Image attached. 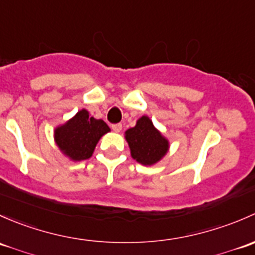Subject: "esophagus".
<instances>
[{"instance_id": "1", "label": "esophagus", "mask_w": 255, "mask_h": 255, "mask_svg": "<svg viewBox=\"0 0 255 255\" xmlns=\"http://www.w3.org/2000/svg\"><path fill=\"white\" fill-rule=\"evenodd\" d=\"M112 128H113V131H115V132H120V131L123 130V125L122 124H114V125H112Z\"/></svg>"}]
</instances>
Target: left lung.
Here are the masks:
<instances>
[{
    "instance_id": "1",
    "label": "left lung",
    "mask_w": 255,
    "mask_h": 255,
    "mask_svg": "<svg viewBox=\"0 0 255 255\" xmlns=\"http://www.w3.org/2000/svg\"><path fill=\"white\" fill-rule=\"evenodd\" d=\"M125 140L131 157L142 166L158 163L169 151V141L153 125L147 115H142L133 128L125 131Z\"/></svg>"
}]
</instances>
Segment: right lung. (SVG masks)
<instances>
[{"label": "right lung", "mask_w": 255, "mask_h": 255, "mask_svg": "<svg viewBox=\"0 0 255 255\" xmlns=\"http://www.w3.org/2000/svg\"><path fill=\"white\" fill-rule=\"evenodd\" d=\"M110 128L102 119L81 109L71 119L54 130V140L62 154L73 162L91 158L97 143Z\"/></svg>", "instance_id": "obj_1"}]
</instances>
